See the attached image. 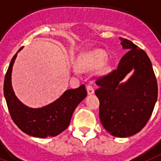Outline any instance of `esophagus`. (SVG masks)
<instances>
[{
    "instance_id": "1",
    "label": "esophagus",
    "mask_w": 161,
    "mask_h": 161,
    "mask_svg": "<svg viewBox=\"0 0 161 161\" xmlns=\"http://www.w3.org/2000/svg\"><path fill=\"white\" fill-rule=\"evenodd\" d=\"M87 94H93L94 93V88L92 87V85H87Z\"/></svg>"
}]
</instances>
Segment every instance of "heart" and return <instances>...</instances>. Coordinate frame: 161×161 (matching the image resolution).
<instances>
[{
	"label": "heart",
	"instance_id": "1",
	"mask_svg": "<svg viewBox=\"0 0 161 161\" xmlns=\"http://www.w3.org/2000/svg\"><path fill=\"white\" fill-rule=\"evenodd\" d=\"M107 53L103 50H95L85 56L83 66L87 69H96L105 63Z\"/></svg>",
	"mask_w": 161,
	"mask_h": 161
}]
</instances>
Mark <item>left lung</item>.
<instances>
[{
	"label": "left lung",
	"mask_w": 161,
	"mask_h": 161,
	"mask_svg": "<svg viewBox=\"0 0 161 161\" xmlns=\"http://www.w3.org/2000/svg\"><path fill=\"white\" fill-rule=\"evenodd\" d=\"M127 53L115 70L97 79L99 117L111 135L128 137L138 133L151 117L157 100L158 86L148 55L131 41L120 37ZM131 70L125 83L121 81Z\"/></svg>",
	"instance_id": "left-lung-1"
}]
</instances>
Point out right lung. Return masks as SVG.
Listing matches in <instances>:
<instances>
[{"label":"right lung","mask_w":161,"mask_h":161,"mask_svg":"<svg viewBox=\"0 0 161 161\" xmlns=\"http://www.w3.org/2000/svg\"><path fill=\"white\" fill-rule=\"evenodd\" d=\"M18 52L10 61L4 80V95L10 117L27 135L39 138L56 136L67 129L75 108L87 97L85 86L66 90L59 98L45 107L29 108L17 98L11 86V72Z\"/></svg>","instance_id":"add662e5"}]
</instances>
